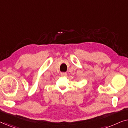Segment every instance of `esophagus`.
Returning <instances> with one entry per match:
<instances>
[{
    "label": "esophagus",
    "instance_id": "1",
    "mask_svg": "<svg viewBox=\"0 0 128 128\" xmlns=\"http://www.w3.org/2000/svg\"><path fill=\"white\" fill-rule=\"evenodd\" d=\"M60 75L62 76H67V73H66V72H62V73H60Z\"/></svg>",
    "mask_w": 128,
    "mask_h": 128
}]
</instances>
